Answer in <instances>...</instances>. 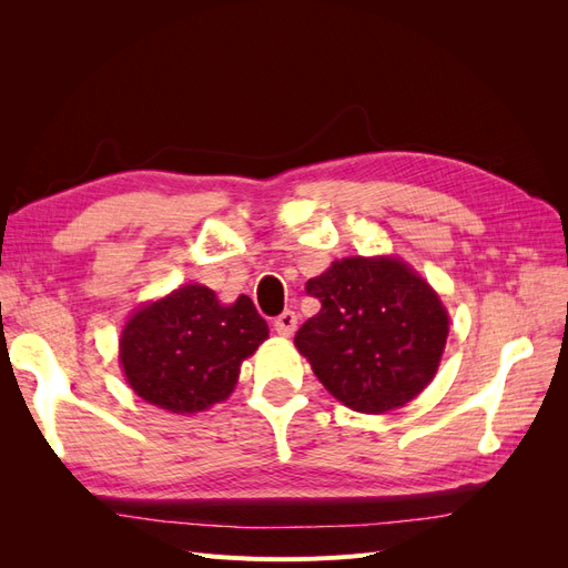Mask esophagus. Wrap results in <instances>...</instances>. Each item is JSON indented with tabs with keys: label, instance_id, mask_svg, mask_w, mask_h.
Segmentation results:
<instances>
[{
	"label": "esophagus",
	"instance_id": "esophagus-1",
	"mask_svg": "<svg viewBox=\"0 0 568 568\" xmlns=\"http://www.w3.org/2000/svg\"><path fill=\"white\" fill-rule=\"evenodd\" d=\"M296 326H298V317H296V313H291V311H284L277 320H274V332H277L284 338L294 336Z\"/></svg>",
	"mask_w": 568,
	"mask_h": 568
}]
</instances>
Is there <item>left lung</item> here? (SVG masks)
<instances>
[{"instance_id":"obj_1","label":"left lung","mask_w":568,"mask_h":568,"mask_svg":"<svg viewBox=\"0 0 568 568\" xmlns=\"http://www.w3.org/2000/svg\"><path fill=\"white\" fill-rule=\"evenodd\" d=\"M305 291L322 307L294 343L338 403L384 415L434 382L450 334L438 291L398 255H348Z\"/></svg>"}]
</instances>
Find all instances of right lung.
I'll list each match as a JSON object with an SVG mask.
<instances>
[{
    "label": "right lung",
    "mask_w": 568,
    "mask_h": 568,
    "mask_svg": "<svg viewBox=\"0 0 568 568\" xmlns=\"http://www.w3.org/2000/svg\"><path fill=\"white\" fill-rule=\"evenodd\" d=\"M267 336L248 296L222 303L209 286L182 284L130 313L118 365L142 400L192 417L230 398L242 363Z\"/></svg>",
    "instance_id": "obj_1"
}]
</instances>
